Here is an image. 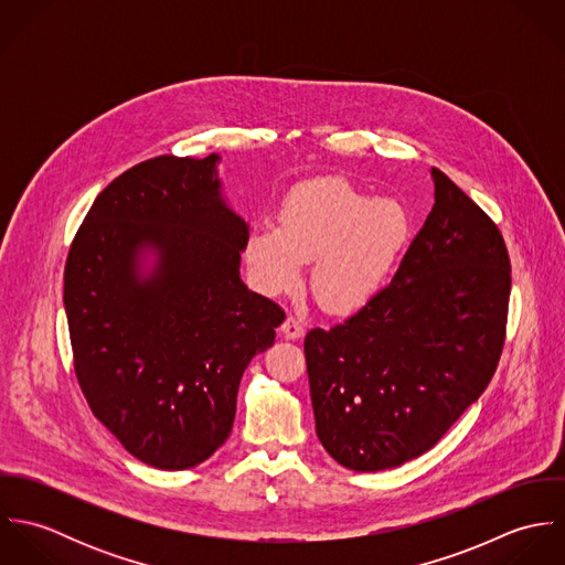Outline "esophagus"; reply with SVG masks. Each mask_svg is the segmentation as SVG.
Segmentation results:
<instances>
[{
  "label": "esophagus",
  "mask_w": 565,
  "mask_h": 565,
  "mask_svg": "<svg viewBox=\"0 0 565 565\" xmlns=\"http://www.w3.org/2000/svg\"><path fill=\"white\" fill-rule=\"evenodd\" d=\"M280 332L285 339H300V337H305V323L300 322L298 318L289 316L280 326Z\"/></svg>",
  "instance_id": "1"
}]
</instances>
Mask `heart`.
<instances>
[{"instance_id":"heart-1","label":"heart","mask_w":565,"mask_h":565,"mask_svg":"<svg viewBox=\"0 0 565 565\" xmlns=\"http://www.w3.org/2000/svg\"><path fill=\"white\" fill-rule=\"evenodd\" d=\"M408 231V215L396 200H372L348 182L318 180L287 193L276 228L249 231L243 258L265 296L294 291L302 265L313 263L318 305L330 316H354L383 291Z\"/></svg>"}]
</instances>
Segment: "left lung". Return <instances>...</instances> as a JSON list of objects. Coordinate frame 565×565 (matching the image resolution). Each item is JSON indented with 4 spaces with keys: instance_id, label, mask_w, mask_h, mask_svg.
Here are the masks:
<instances>
[{
    "instance_id": "1",
    "label": "left lung",
    "mask_w": 565,
    "mask_h": 565,
    "mask_svg": "<svg viewBox=\"0 0 565 565\" xmlns=\"http://www.w3.org/2000/svg\"><path fill=\"white\" fill-rule=\"evenodd\" d=\"M435 204L379 298L305 339L316 430L348 470L398 468L481 398L500 359L511 291L495 224L439 169Z\"/></svg>"
}]
</instances>
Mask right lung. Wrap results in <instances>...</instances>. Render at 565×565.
<instances>
[{"mask_svg": "<svg viewBox=\"0 0 565 565\" xmlns=\"http://www.w3.org/2000/svg\"><path fill=\"white\" fill-rule=\"evenodd\" d=\"M220 154L159 157L93 202L65 265L76 376L139 461L186 470L231 435L243 372L285 313L242 280L247 222Z\"/></svg>", "mask_w": 565, "mask_h": 565, "instance_id": "1", "label": "right lung"}]
</instances>
